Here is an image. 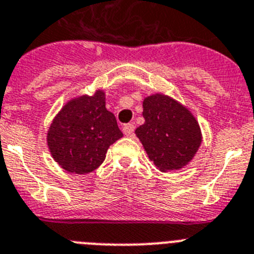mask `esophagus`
Returning a JSON list of instances; mask_svg holds the SVG:
<instances>
[{
    "label": "esophagus",
    "mask_w": 254,
    "mask_h": 254,
    "mask_svg": "<svg viewBox=\"0 0 254 254\" xmlns=\"http://www.w3.org/2000/svg\"><path fill=\"white\" fill-rule=\"evenodd\" d=\"M123 131H124V134L127 136H131L132 132H134V125H132V124H125L124 127H123Z\"/></svg>",
    "instance_id": "1"
}]
</instances>
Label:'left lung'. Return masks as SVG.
Masks as SVG:
<instances>
[{
    "mask_svg": "<svg viewBox=\"0 0 254 254\" xmlns=\"http://www.w3.org/2000/svg\"><path fill=\"white\" fill-rule=\"evenodd\" d=\"M143 116L145 123L135 134L159 171L180 170L195 157L202 136L197 120L184 105L154 93L144 99Z\"/></svg>",
    "mask_w": 254,
    "mask_h": 254,
    "instance_id": "obj_1",
    "label": "left lung"
}]
</instances>
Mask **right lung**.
<instances>
[{"label":"right lung","instance_id":"obj_1","mask_svg":"<svg viewBox=\"0 0 254 254\" xmlns=\"http://www.w3.org/2000/svg\"><path fill=\"white\" fill-rule=\"evenodd\" d=\"M123 136L113 113L105 106V92L68 101L50 124L48 147L54 161L68 172L95 171L111 144Z\"/></svg>","mask_w":254,"mask_h":254}]
</instances>
